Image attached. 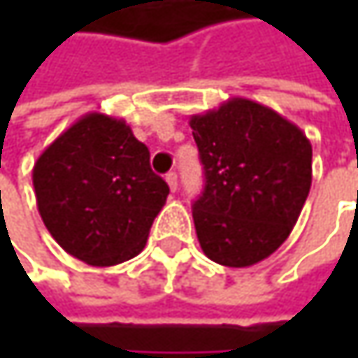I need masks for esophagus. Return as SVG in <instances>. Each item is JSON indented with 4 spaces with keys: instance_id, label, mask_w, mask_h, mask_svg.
I'll return each instance as SVG.
<instances>
[{
    "instance_id": "esophagus-1",
    "label": "esophagus",
    "mask_w": 358,
    "mask_h": 358,
    "mask_svg": "<svg viewBox=\"0 0 358 358\" xmlns=\"http://www.w3.org/2000/svg\"><path fill=\"white\" fill-rule=\"evenodd\" d=\"M166 182H168L170 190H172V192H176V188H178V176H176V172L166 174Z\"/></svg>"
}]
</instances>
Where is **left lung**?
<instances>
[{
    "label": "left lung",
    "instance_id": "1",
    "mask_svg": "<svg viewBox=\"0 0 358 358\" xmlns=\"http://www.w3.org/2000/svg\"><path fill=\"white\" fill-rule=\"evenodd\" d=\"M205 170L192 220L203 252L249 267L290 236L311 190L313 149L305 132L267 106L232 97L190 115Z\"/></svg>",
    "mask_w": 358,
    "mask_h": 358
}]
</instances>
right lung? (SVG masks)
I'll use <instances>...</instances> for the list:
<instances>
[{"mask_svg": "<svg viewBox=\"0 0 358 358\" xmlns=\"http://www.w3.org/2000/svg\"><path fill=\"white\" fill-rule=\"evenodd\" d=\"M36 207L68 255L109 267L145 249L170 188L122 117L89 111L35 162Z\"/></svg>", "mask_w": 358, "mask_h": 358, "instance_id": "add662e5", "label": "right lung"}]
</instances>
